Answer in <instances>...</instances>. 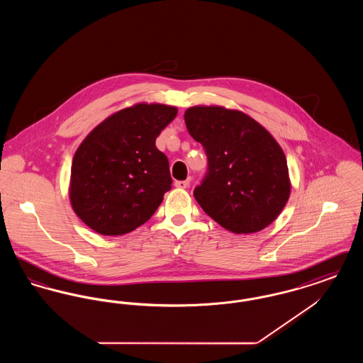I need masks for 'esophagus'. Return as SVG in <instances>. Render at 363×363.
<instances>
[{"instance_id":"esophagus-1","label":"esophagus","mask_w":363,"mask_h":363,"mask_svg":"<svg viewBox=\"0 0 363 363\" xmlns=\"http://www.w3.org/2000/svg\"><path fill=\"white\" fill-rule=\"evenodd\" d=\"M190 179H186V181H175V186L178 188V189H186V188H189Z\"/></svg>"}]
</instances>
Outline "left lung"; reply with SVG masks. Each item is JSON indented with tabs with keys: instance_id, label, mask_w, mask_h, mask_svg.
<instances>
[{
	"instance_id": "left-lung-1",
	"label": "left lung",
	"mask_w": 363,
	"mask_h": 363,
	"mask_svg": "<svg viewBox=\"0 0 363 363\" xmlns=\"http://www.w3.org/2000/svg\"><path fill=\"white\" fill-rule=\"evenodd\" d=\"M184 118L208 156L207 175L193 191L208 216L234 234L257 233L277 220L291 181L275 138L247 114L223 106H193Z\"/></svg>"
}]
</instances>
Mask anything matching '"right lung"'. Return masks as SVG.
<instances>
[{
    "mask_svg": "<svg viewBox=\"0 0 363 363\" xmlns=\"http://www.w3.org/2000/svg\"><path fill=\"white\" fill-rule=\"evenodd\" d=\"M178 110L136 104L95 126L76 150L69 200L74 213L98 234L116 237L144 225L172 189L167 156L155 140Z\"/></svg>",
    "mask_w": 363,
    "mask_h": 363,
    "instance_id": "obj_1",
    "label": "right lung"
}]
</instances>
